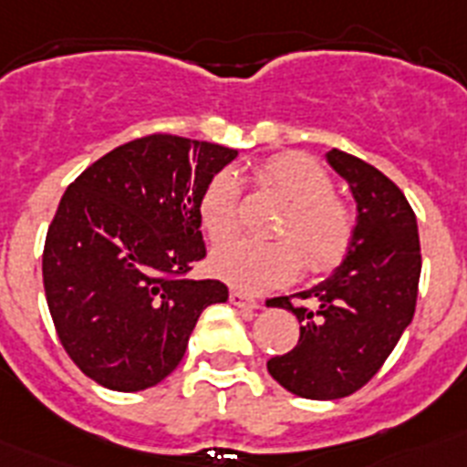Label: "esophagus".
<instances>
[{
  "label": "esophagus",
  "mask_w": 467,
  "mask_h": 467,
  "mask_svg": "<svg viewBox=\"0 0 467 467\" xmlns=\"http://www.w3.org/2000/svg\"><path fill=\"white\" fill-rule=\"evenodd\" d=\"M229 301L236 308H247V311H254V308H259V301H254L253 296L243 295V292H238V290L229 292Z\"/></svg>",
  "instance_id": "1"
}]
</instances>
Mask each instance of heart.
Wrapping results in <instances>:
<instances>
[{
  "label": "heart",
  "instance_id": "b5f03b06",
  "mask_svg": "<svg viewBox=\"0 0 467 467\" xmlns=\"http://www.w3.org/2000/svg\"><path fill=\"white\" fill-rule=\"evenodd\" d=\"M254 177L287 203L275 226L278 243L234 241L214 250L213 271L243 292H266L290 283L301 271L311 275L334 271L356 241V210L334 193L327 168L301 151H285L262 161ZM198 214L213 243H224L241 229V184L229 171L208 180L198 198Z\"/></svg>",
  "mask_w": 467,
  "mask_h": 467
}]
</instances>
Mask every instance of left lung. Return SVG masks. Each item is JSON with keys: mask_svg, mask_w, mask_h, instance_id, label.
I'll list each match as a JSON object with an SVG mask.
<instances>
[{"mask_svg": "<svg viewBox=\"0 0 467 467\" xmlns=\"http://www.w3.org/2000/svg\"><path fill=\"white\" fill-rule=\"evenodd\" d=\"M327 161L356 198V241L325 283L271 299L295 313L301 332L295 348L266 367L280 386L308 400L346 398L381 369L414 317L420 275L416 214L398 184L346 151H327ZM295 296L318 306L295 307Z\"/></svg>", "mask_w": 467, "mask_h": 467, "instance_id": "8db88e82", "label": "left lung"}]
</instances>
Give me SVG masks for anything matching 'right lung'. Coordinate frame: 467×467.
Wrapping results in <instances>:
<instances>
[{"mask_svg": "<svg viewBox=\"0 0 467 467\" xmlns=\"http://www.w3.org/2000/svg\"><path fill=\"white\" fill-rule=\"evenodd\" d=\"M238 151L156 133L90 163L60 198L41 274L57 339L95 383L135 393L180 365L220 280H189L205 257L198 198Z\"/></svg>", "mask_w": 467, "mask_h": 467, "instance_id": "1", "label": "right lung"}]
</instances>
